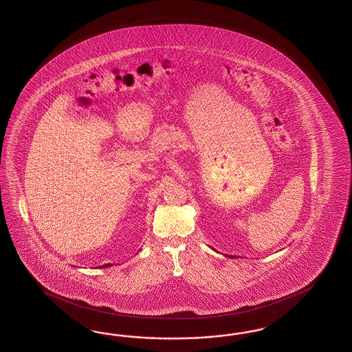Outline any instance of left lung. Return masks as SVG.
I'll return each mask as SVG.
<instances>
[{
    "label": "left lung",
    "instance_id": "1",
    "mask_svg": "<svg viewBox=\"0 0 352 352\" xmlns=\"http://www.w3.org/2000/svg\"><path fill=\"white\" fill-rule=\"evenodd\" d=\"M230 258H234V256H230Z\"/></svg>",
    "mask_w": 352,
    "mask_h": 352
}]
</instances>
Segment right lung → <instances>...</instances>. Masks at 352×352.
I'll list each match as a JSON object with an SVG mask.
<instances>
[{
    "instance_id": "obj_1",
    "label": "right lung",
    "mask_w": 352,
    "mask_h": 352,
    "mask_svg": "<svg viewBox=\"0 0 352 352\" xmlns=\"http://www.w3.org/2000/svg\"><path fill=\"white\" fill-rule=\"evenodd\" d=\"M109 266H112V265H104V266H103V268H104V267H109Z\"/></svg>"
}]
</instances>
